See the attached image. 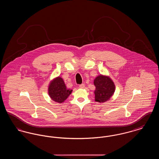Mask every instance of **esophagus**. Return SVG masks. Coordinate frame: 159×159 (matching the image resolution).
Wrapping results in <instances>:
<instances>
[{
    "mask_svg": "<svg viewBox=\"0 0 159 159\" xmlns=\"http://www.w3.org/2000/svg\"><path fill=\"white\" fill-rule=\"evenodd\" d=\"M84 87H85V84H84V83H82V84H81L79 85V88H80L83 89V88H84Z\"/></svg>",
    "mask_w": 159,
    "mask_h": 159,
    "instance_id": "esophagus-1",
    "label": "esophagus"
}]
</instances>
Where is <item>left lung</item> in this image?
<instances>
[{
    "instance_id": "1",
    "label": "left lung",
    "mask_w": 159,
    "mask_h": 159,
    "mask_svg": "<svg viewBox=\"0 0 159 159\" xmlns=\"http://www.w3.org/2000/svg\"><path fill=\"white\" fill-rule=\"evenodd\" d=\"M93 83L96 88L94 92L96 101L99 102H106L113 95L115 85L110 77L99 75L95 78Z\"/></svg>"
}]
</instances>
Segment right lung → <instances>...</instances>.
I'll return each instance as SVG.
<instances>
[{
    "label": "right lung",
    "instance_id": "add662e5",
    "mask_svg": "<svg viewBox=\"0 0 159 159\" xmlns=\"http://www.w3.org/2000/svg\"><path fill=\"white\" fill-rule=\"evenodd\" d=\"M72 90L67 89L63 79L58 77L51 82L48 88L49 95L53 101L62 103L71 94Z\"/></svg>",
    "mask_w": 159,
    "mask_h": 159
}]
</instances>
